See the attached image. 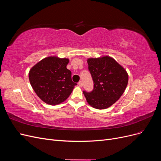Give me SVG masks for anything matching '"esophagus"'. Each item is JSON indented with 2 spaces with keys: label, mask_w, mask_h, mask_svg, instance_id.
I'll return each mask as SVG.
<instances>
[{
  "label": "esophagus",
  "mask_w": 161,
  "mask_h": 161,
  "mask_svg": "<svg viewBox=\"0 0 161 161\" xmlns=\"http://www.w3.org/2000/svg\"><path fill=\"white\" fill-rule=\"evenodd\" d=\"M82 85H83V84H82V81H80V82H79V86L80 87H82Z\"/></svg>",
  "instance_id": "esophagus-1"
}]
</instances>
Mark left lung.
Here are the masks:
<instances>
[{"instance_id":"obj_1","label":"left lung","mask_w":161,"mask_h":161,"mask_svg":"<svg viewBox=\"0 0 161 161\" xmlns=\"http://www.w3.org/2000/svg\"><path fill=\"white\" fill-rule=\"evenodd\" d=\"M87 63L94 83L92 91H83L87 103L95 109L108 108L123 95L128 82V72L108 56L88 58Z\"/></svg>"}]
</instances>
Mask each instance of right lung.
<instances>
[{
  "mask_svg": "<svg viewBox=\"0 0 161 161\" xmlns=\"http://www.w3.org/2000/svg\"><path fill=\"white\" fill-rule=\"evenodd\" d=\"M69 59L57 56L43 58L29 72V79L37 95L46 103L58 105L67 99L76 83L67 69Z\"/></svg>",
  "mask_w": 161,
  "mask_h": 161,
  "instance_id": "right-lung-1",
  "label": "right lung"
}]
</instances>
